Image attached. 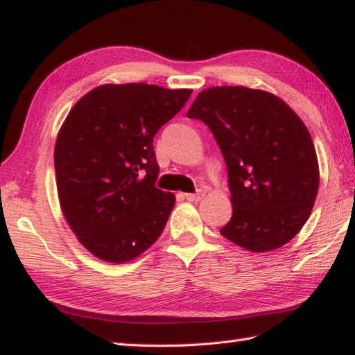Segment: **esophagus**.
I'll use <instances>...</instances> for the list:
<instances>
[{
	"label": "esophagus",
	"instance_id": "34e87169",
	"mask_svg": "<svg viewBox=\"0 0 355 355\" xmlns=\"http://www.w3.org/2000/svg\"><path fill=\"white\" fill-rule=\"evenodd\" d=\"M202 197H205V191L202 189H200L198 192H195V193H184V198L187 200V201H200Z\"/></svg>",
	"mask_w": 355,
	"mask_h": 355
}]
</instances>
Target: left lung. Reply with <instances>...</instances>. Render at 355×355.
I'll list each match as a JSON object with an SVG mask.
<instances>
[{
    "label": "left lung",
    "mask_w": 355,
    "mask_h": 355,
    "mask_svg": "<svg viewBox=\"0 0 355 355\" xmlns=\"http://www.w3.org/2000/svg\"><path fill=\"white\" fill-rule=\"evenodd\" d=\"M187 117L209 126L227 166L233 214L221 235L254 253L296 236L319 191L314 143L296 112L262 89L212 87Z\"/></svg>",
    "instance_id": "1"
}]
</instances>
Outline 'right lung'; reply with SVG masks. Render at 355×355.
Returning a JSON list of instances; mask_svg holds the SVG:
<instances>
[{
    "label": "right lung",
    "instance_id": "1",
    "mask_svg": "<svg viewBox=\"0 0 355 355\" xmlns=\"http://www.w3.org/2000/svg\"><path fill=\"white\" fill-rule=\"evenodd\" d=\"M192 89L107 84L67 116L55 145L59 202L67 223L96 258L123 263L160 238L175 195L155 187L154 135Z\"/></svg>",
    "mask_w": 355,
    "mask_h": 355
}]
</instances>
